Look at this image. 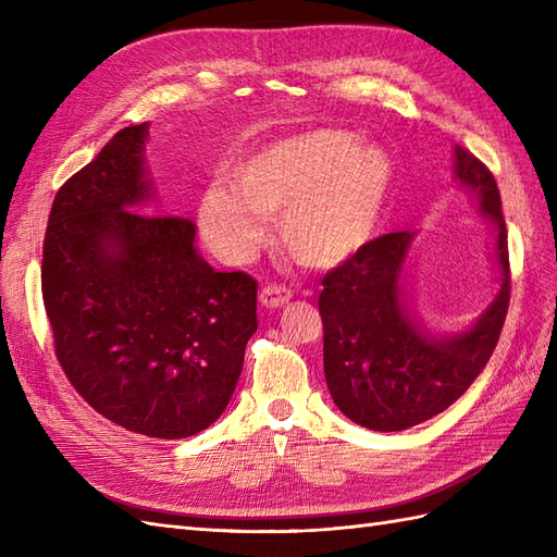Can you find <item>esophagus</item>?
Wrapping results in <instances>:
<instances>
[{
	"instance_id": "34e87169",
	"label": "esophagus",
	"mask_w": 557,
	"mask_h": 557,
	"mask_svg": "<svg viewBox=\"0 0 557 557\" xmlns=\"http://www.w3.org/2000/svg\"><path fill=\"white\" fill-rule=\"evenodd\" d=\"M290 297H293V290L285 288L283 283H267L264 288L260 290V301H262L264 307H269V309L283 307Z\"/></svg>"
}]
</instances>
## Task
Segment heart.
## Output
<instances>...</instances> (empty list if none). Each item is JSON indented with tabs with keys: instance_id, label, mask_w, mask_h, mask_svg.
<instances>
[{
	"instance_id": "1",
	"label": "heart",
	"mask_w": 557,
	"mask_h": 557,
	"mask_svg": "<svg viewBox=\"0 0 557 557\" xmlns=\"http://www.w3.org/2000/svg\"><path fill=\"white\" fill-rule=\"evenodd\" d=\"M393 164L379 146H356L342 129H311L267 146L234 174V193L211 188L199 223L227 260L248 258L262 239V218L278 221L290 256L332 267L352 256L376 227Z\"/></svg>"
}]
</instances>
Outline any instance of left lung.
<instances>
[{
	"label": "left lung",
	"mask_w": 557,
	"mask_h": 557,
	"mask_svg": "<svg viewBox=\"0 0 557 557\" xmlns=\"http://www.w3.org/2000/svg\"><path fill=\"white\" fill-rule=\"evenodd\" d=\"M455 176L479 197L497 234L502 288L474 327L434 339L413 325L399 283L411 232L367 242L323 278L318 309L325 381L339 411L362 428L399 432L442 413L474 383L499 342L511 269L497 181L462 146L455 148Z\"/></svg>",
	"instance_id": "obj_1"
}]
</instances>
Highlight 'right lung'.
I'll return each mask as SVG.
<instances>
[{
    "label": "right lung",
    "instance_id": "right-lung-1",
    "mask_svg": "<svg viewBox=\"0 0 557 557\" xmlns=\"http://www.w3.org/2000/svg\"><path fill=\"white\" fill-rule=\"evenodd\" d=\"M148 123L125 127L58 190L41 295L64 376L111 423L156 440L207 430L258 330V281L215 272L195 223L146 209Z\"/></svg>",
    "mask_w": 557,
    "mask_h": 557
}]
</instances>
